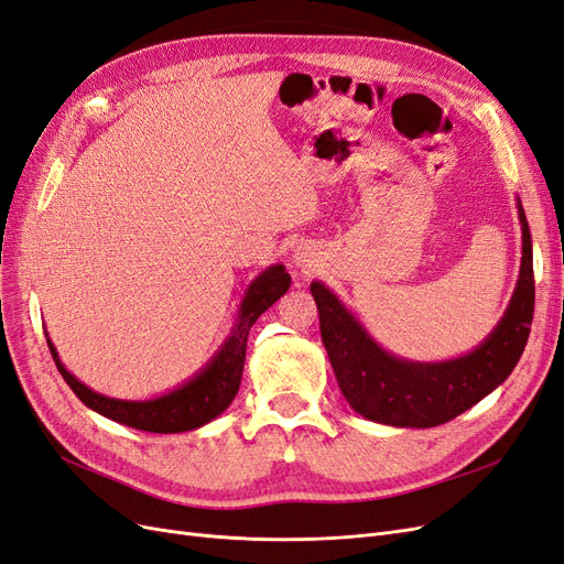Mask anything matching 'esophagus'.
<instances>
[{
    "label": "esophagus",
    "instance_id": "esophagus-1",
    "mask_svg": "<svg viewBox=\"0 0 564 564\" xmlns=\"http://www.w3.org/2000/svg\"><path fill=\"white\" fill-rule=\"evenodd\" d=\"M313 253H311V249H296V253H294V265L299 268V270H303V272H311V268H313Z\"/></svg>",
    "mask_w": 564,
    "mask_h": 564
}]
</instances>
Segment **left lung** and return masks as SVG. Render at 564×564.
I'll list each match as a JSON object with an SVG mask.
<instances>
[{"mask_svg":"<svg viewBox=\"0 0 564 564\" xmlns=\"http://www.w3.org/2000/svg\"><path fill=\"white\" fill-rule=\"evenodd\" d=\"M522 265L513 299L501 322L468 355L447 362H409L386 352L332 289L311 284L319 334L348 404L369 421L398 429H433L464 414L516 369L534 317L532 235L518 199Z\"/></svg>","mask_w":564,"mask_h":564,"instance_id":"left-lung-1","label":"left lung"}]
</instances>
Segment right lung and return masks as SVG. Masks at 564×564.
Wrapping results in <instances>:
<instances>
[{"mask_svg":"<svg viewBox=\"0 0 564 564\" xmlns=\"http://www.w3.org/2000/svg\"><path fill=\"white\" fill-rule=\"evenodd\" d=\"M289 284H292V278H289V272H284V265H270L268 270H263L261 275L249 284L247 294L240 303V313H237V324L226 338V344L212 357L209 365L181 388L166 392V395L155 400H115L100 395V392H94L61 365L58 352L48 338L46 344L51 355H54V362L65 383L70 386L75 395L89 409H94V412L148 433L195 431L199 425L216 419L218 414H224L235 400L242 381L247 336L251 324L282 294H286Z\"/></svg>","mask_w":564,"mask_h":564,"instance_id":"1","label":"right lung"}]
</instances>
